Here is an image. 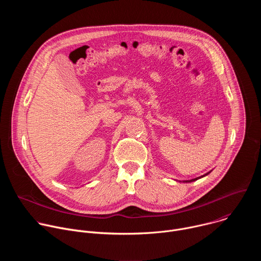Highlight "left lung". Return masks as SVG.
<instances>
[{"mask_svg":"<svg viewBox=\"0 0 261 261\" xmlns=\"http://www.w3.org/2000/svg\"><path fill=\"white\" fill-rule=\"evenodd\" d=\"M211 172V171H210ZM210 172H207V173H205V174H203V175H201V176H199V177H195V178H192V179H190V180H184L185 182H191V181H194V180H196V179H198V178H200V177H203V176H205V175H207Z\"/></svg>","mask_w":261,"mask_h":261,"instance_id":"1","label":"left lung"}]
</instances>
